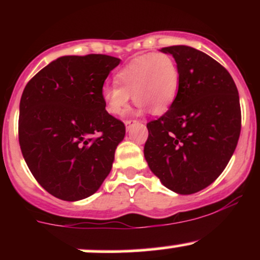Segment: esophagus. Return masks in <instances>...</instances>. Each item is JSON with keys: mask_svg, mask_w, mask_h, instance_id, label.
Wrapping results in <instances>:
<instances>
[{"mask_svg": "<svg viewBox=\"0 0 260 260\" xmlns=\"http://www.w3.org/2000/svg\"><path fill=\"white\" fill-rule=\"evenodd\" d=\"M136 122H137V121H134V120H127L126 122H124V126H126V129L129 131L131 126H132L133 123H136Z\"/></svg>", "mask_w": 260, "mask_h": 260, "instance_id": "obj_1", "label": "esophagus"}]
</instances>
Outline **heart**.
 Here are the masks:
<instances>
[{
    "mask_svg": "<svg viewBox=\"0 0 260 260\" xmlns=\"http://www.w3.org/2000/svg\"><path fill=\"white\" fill-rule=\"evenodd\" d=\"M115 83L116 85H105L101 90L109 113L113 116L123 113L133 95L139 113L149 109L154 115H164L177 96L180 70L169 53H144L118 70Z\"/></svg>",
    "mask_w": 260,
    "mask_h": 260,
    "instance_id": "b5f03b06",
    "label": "heart"
}]
</instances>
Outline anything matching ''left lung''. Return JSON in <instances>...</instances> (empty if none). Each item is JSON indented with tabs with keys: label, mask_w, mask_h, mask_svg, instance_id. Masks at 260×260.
Listing matches in <instances>:
<instances>
[{
	"label": "left lung",
	"mask_w": 260,
	"mask_h": 260,
	"mask_svg": "<svg viewBox=\"0 0 260 260\" xmlns=\"http://www.w3.org/2000/svg\"><path fill=\"white\" fill-rule=\"evenodd\" d=\"M177 62L180 86L171 109L147 124L144 156L161 183L178 194L204 189L228 166L241 133L237 86L207 53L164 47Z\"/></svg>",
	"instance_id": "obj_1"
}]
</instances>
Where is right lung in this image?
Instances as JSON below:
<instances>
[{"label": "right lung", "mask_w": 260, "mask_h": 260, "mask_svg": "<svg viewBox=\"0 0 260 260\" xmlns=\"http://www.w3.org/2000/svg\"><path fill=\"white\" fill-rule=\"evenodd\" d=\"M120 62L107 55L62 56L24 88L20 150L35 180L56 198H88L111 171L126 128L105 110L101 90Z\"/></svg>", "instance_id": "obj_1"}]
</instances>
